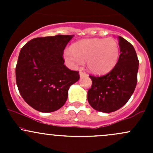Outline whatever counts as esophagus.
<instances>
[{
	"instance_id": "1",
	"label": "esophagus",
	"mask_w": 153,
	"mask_h": 153,
	"mask_svg": "<svg viewBox=\"0 0 153 153\" xmlns=\"http://www.w3.org/2000/svg\"><path fill=\"white\" fill-rule=\"evenodd\" d=\"M79 74H80V76L81 77H84V76H85V75H86V72H83V71H80Z\"/></svg>"
}]
</instances>
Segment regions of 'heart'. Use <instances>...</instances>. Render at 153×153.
<instances>
[{
  "label": "heart",
  "mask_w": 153,
  "mask_h": 153,
  "mask_svg": "<svg viewBox=\"0 0 153 153\" xmlns=\"http://www.w3.org/2000/svg\"><path fill=\"white\" fill-rule=\"evenodd\" d=\"M120 56L119 44L112 38H92L78 41L72 50H66L64 57L74 66L87 61L89 70L95 75H104L116 66Z\"/></svg>",
  "instance_id": "heart-1"
}]
</instances>
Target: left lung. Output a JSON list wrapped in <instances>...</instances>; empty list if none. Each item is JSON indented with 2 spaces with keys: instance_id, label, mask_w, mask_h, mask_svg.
I'll list each match as a JSON object with an SVG mask.
<instances>
[{
  "instance_id": "left-lung-1",
  "label": "left lung",
  "mask_w": 153,
  "mask_h": 153,
  "mask_svg": "<svg viewBox=\"0 0 153 153\" xmlns=\"http://www.w3.org/2000/svg\"><path fill=\"white\" fill-rule=\"evenodd\" d=\"M119 59L116 66L102 76L89 75L92 86L87 99L93 109L103 112L118 110L126 104L137 84L138 61L133 46L118 36Z\"/></svg>"
}]
</instances>
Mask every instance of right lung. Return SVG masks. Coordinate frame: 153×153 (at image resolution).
Returning a JSON list of instances; mask_svg holds the SVG:
<instances>
[{
  "label": "right lung",
  "instance_id": "1",
  "mask_svg": "<svg viewBox=\"0 0 153 153\" xmlns=\"http://www.w3.org/2000/svg\"><path fill=\"white\" fill-rule=\"evenodd\" d=\"M72 35H57L30 40L21 49L15 67L20 94L33 109L52 112L64 106L68 89L79 72L64 65V50Z\"/></svg>",
  "mask_w": 153,
  "mask_h": 153
}]
</instances>
